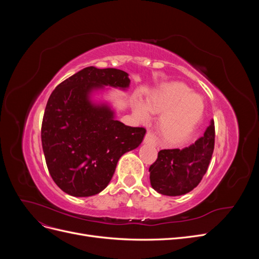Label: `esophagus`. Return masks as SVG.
<instances>
[{
    "instance_id": "34e87169",
    "label": "esophagus",
    "mask_w": 259,
    "mask_h": 259,
    "mask_svg": "<svg viewBox=\"0 0 259 259\" xmlns=\"http://www.w3.org/2000/svg\"><path fill=\"white\" fill-rule=\"evenodd\" d=\"M144 142H145L146 144L152 145V146H156V144H158V143H156L155 136L152 134L151 132H147V133H146V136H145Z\"/></svg>"
}]
</instances>
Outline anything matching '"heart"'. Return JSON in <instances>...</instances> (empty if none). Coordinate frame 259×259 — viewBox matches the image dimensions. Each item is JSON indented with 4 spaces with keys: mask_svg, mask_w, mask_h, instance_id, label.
<instances>
[{
    "mask_svg": "<svg viewBox=\"0 0 259 259\" xmlns=\"http://www.w3.org/2000/svg\"><path fill=\"white\" fill-rule=\"evenodd\" d=\"M149 111L162 113L159 127L173 139L186 138L197 126L204 112V101L198 94L182 83L162 85L148 98L146 106L138 104L135 115L139 121L149 119Z\"/></svg>",
    "mask_w": 259,
    "mask_h": 259,
    "instance_id": "heart-1",
    "label": "heart"
}]
</instances>
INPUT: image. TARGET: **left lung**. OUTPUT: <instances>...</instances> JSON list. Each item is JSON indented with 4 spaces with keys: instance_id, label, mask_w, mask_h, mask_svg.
I'll list each match as a JSON object with an SVG mask.
<instances>
[{
    "instance_id": "1",
    "label": "left lung",
    "mask_w": 259,
    "mask_h": 259,
    "mask_svg": "<svg viewBox=\"0 0 259 259\" xmlns=\"http://www.w3.org/2000/svg\"><path fill=\"white\" fill-rule=\"evenodd\" d=\"M215 145L211 120L204 135L184 149H164L149 167L153 189L164 195H183L197 187L205 175Z\"/></svg>"
}]
</instances>
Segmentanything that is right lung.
Masks as SVG:
<instances>
[{
  "label": "right lung",
  "instance_id": "obj_1",
  "mask_svg": "<svg viewBox=\"0 0 259 259\" xmlns=\"http://www.w3.org/2000/svg\"><path fill=\"white\" fill-rule=\"evenodd\" d=\"M119 69L84 68L53 91L44 111L41 138L46 165L60 189L72 197H91L110 183L116 164L142 144L146 130L114 120L107 105L92 103L91 94L130 86Z\"/></svg>",
  "mask_w": 259,
  "mask_h": 259
}]
</instances>
